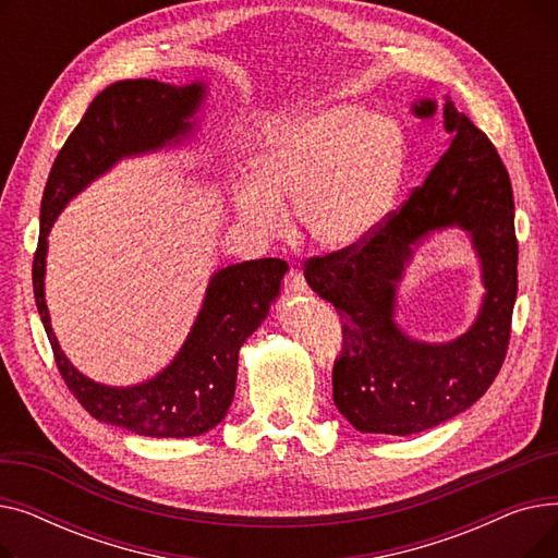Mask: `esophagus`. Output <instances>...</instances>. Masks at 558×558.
<instances>
[{
    "instance_id": "obj_1",
    "label": "esophagus",
    "mask_w": 558,
    "mask_h": 558,
    "mask_svg": "<svg viewBox=\"0 0 558 558\" xmlns=\"http://www.w3.org/2000/svg\"><path fill=\"white\" fill-rule=\"evenodd\" d=\"M284 291L287 294H307V282L305 276L299 269H289L287 278H284Z\"/></svg>"
}]
</instances>
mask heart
Masks as SVG:
<instances>
[{
    "label": "heart",
    "instance_id": "heart-1",
    "mask_svg": "<svg viewBox=\"0 0 558 558\" xmlns=\"http://www.w3.org/2000/svg\"><path fill=\"white\" fill-rule=\"evenodd\" d=\"M404 135L383 112L353 104L294 117L251 154V181L232 187V210L259 238L287 228L294 205L303 238L324 253H348L373 238L400 192Z\"/></svg>",
    "mask_w": 558,
    "mask_h": 558
}]
</instances>
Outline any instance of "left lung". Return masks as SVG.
I'll return each mask as SVG.
<instances>
[{
  "label": "left lung",
  "instance_id": "obj_1",
  "mask_svg": "<svg viewBox=\"0 0 558 558\" xmlns=\"http://www.w3.org/2000/svg\"><path fill=\"white\" fill-rule=\"evenodd\" d=\"M432 117V99L414 106ZM448 151L421 187L373 238L348 253L305 262V280L343 318L332 368L339 412L364 434L409 436L465 412L493 385L507 357L518 291V240L509 171L493 142L446 97ZM469 232L487 289L476 324L448 344H425L395 324V289L428 232Z\"/></svg>",
  "mask_w": 558,
  "mask_h": 558
}]
</instances>
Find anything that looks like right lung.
Returning a JSON list of instances; mask_svg holds the SVG:
<instances>
[{
	"label": "right lung",
	"instance_id": "right-lung-1",
	"mask_svg": "<svg viewBox=\"0 0 558 558\" xmlns=\"http://www.w3.org/2000/svg\"><path fill=\"white\" fill-rule=\"evenodd\" d=\"M203 99V83L169 85L135 78L108 85L58 151L40 205L34 294L56 366L87 414L140 436L187 438L210 432L223 421L238 385L240 348L278 299L287 262L262 257L219 269L171 364L142 385L108 387L76 371L51 330L45 301L47 234L65 205L117 162L187 137L194 129L190 120Z\"/></svg>",
	"mask_w": 558,
	"mask_h": 558
}]
</instances>
